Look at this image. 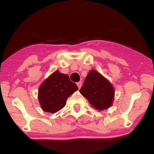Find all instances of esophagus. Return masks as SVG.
Returning a JSON list of instances; mask_svg holds the SVG:
<instances>
[{"mask_svg":"<svg viewBox=\"0 0 154 154\" xmlns=\"http://www.w3.org/2000/svg\"><path fill=\"white\" fill-rule=\"evenodd\" d=\"M77 87H78L79 89H80L81 86H82V82H78L77 83Z\"/></svg>","mask_w":154,"mask_h":154,"instance_id":"34e87169","label":"esophagus"}]
</instances>
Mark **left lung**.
<instances>
[{
    "label": "left lung",
    "instance_id": "obj_1",
    "mask_svg": "<svg viewBox=\"0 0 154 154\" xmlns=\"http://www.w3.org/2000/svg\"><path fill=\"white\" fill-rule=\"evenodd\" d=\"M79 92L98 110L110 107L114 95L111 83L95 70L88 73Z\"/></svg>",
    "mask_w": 154,
    "mask_h": 154
}]
</instances>
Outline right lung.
<instances>
[{
	"mask_svg": "<svg viewBox=\"0 0 154 154\" xmlns=\"http://www.w3.org/2000/svg\"><path fill=\"white\" fill-rule=\"evenodd\" d=\"M77 90V85L68 75L56 71L39 88V102L43 111L56 113L64 107L67 98Z\"/></svg>",
	"mask_w": 154,
	"mask_h": 154,
	"instance_id": "add662e5",
	"label": "right lung"
}]
</instances>
